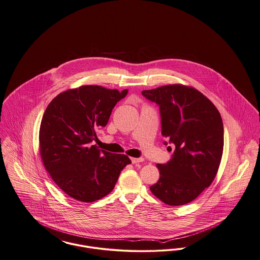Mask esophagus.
Wrapping results in <instances>:
<instances>
[{"label": "esophagus", "mask_w": 260, "mask_h": 260, "mask_svg": "<svg viewBox=\"0 0 260 260\" xmlns=\"http://www.w3.org/2000/svg\"><path fill=\"white\" fill-rule=\"evenodd\" d=\"M143 160H144L143 157H132V158H131L132 164H138V162H141V161H143Z\"/></svg>", "instance_id": "obj_1"}]
</instances>
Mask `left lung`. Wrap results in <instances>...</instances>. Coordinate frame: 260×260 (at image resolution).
I'll list each match as a JSON object with an SVG mask.
<instances>
[{
	"instance_id": "obj_1",
	"label": "left lung",
	"mask_w": 260,
	"mask_h": 260,
	"mask_svg": "<svg viewBox=\"0 0 260 260\" xmlns=\"http://www.w3.org/2000/svg\"><path fill=\"white\" fill-rule=\"evenodd\" d=\"M142 94L157 104L161 135L175 147L168 162L156 165L159 179L150 189L168 205L187 204L210 186L218 172L224 147L222 117L193 87L170 85Z\"/></svg>"
}]
</instances>
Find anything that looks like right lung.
<instances>
[{
  "label": "right lung",
  "instance_id": "add662e5",
  "mask_svg": "<svg viewBox=\"0 0 260 260\" xmlns=\"http://www.w3.org/2000/svg\"><path fill=\"white\" fill-rule=\"evenodd\" d=\"M128 89L118 91L84 86L58 94L47 106L39 130L40 155L55 183L70 197L93 202L110 193L122 170L125 155L100 150L92 141Z\"/></svg>",
  "mask_w": 260,
  "mask_h": 260
}]
</instances>
